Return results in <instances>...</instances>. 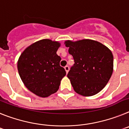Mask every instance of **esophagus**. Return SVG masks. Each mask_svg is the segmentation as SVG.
Masks as SVG:
<instances>
[{
  "label": "esophagus",
  "instance_id": "esophagus-1",
  "mask_svg": "<svg viewBox=\"0 0 129 129\" xmlns=\"http://www.w3.org/2000/svg\"><path fill=\"white\" fill-rule=\"evenodd\" d=\"M64 69H65V70H66V73H68L69 72V66H66V67H65V68H64Z\"/></svg>",
  "mask_w": 129,
  "mask_h": 129
}]
</instances>
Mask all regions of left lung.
<instances>
[{
	"label": "left lung",
	"instance_id": "1",
	"mask_svg": "<svg viewBox=\"0 0 129 129\" xmlns=\"http://www.w3.org/2000/svg\"><path fill=\"white\" fill-rule=\"evenodd\" d=\"M75 64L68 77L76 93L89 97L98 93L109 81L114 70V58L106 46L95 40H67Z\"/></svg>",
	"mask_w": 129,
	"mask_h": 129
}]
</instances>
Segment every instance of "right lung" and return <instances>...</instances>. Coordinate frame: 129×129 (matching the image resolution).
Listing matches in <instances>:
<instances>
[{"mask_svg":"<svg viewBox=\"0 0 129 129\" xmlns=\"http://www.w3.org/2000/svg\"><path fill=\"white\" fill-rule=\"evenodd\" d=\"M61 44L49 39L38 41L21 53L17 69L21 80L29 91L40 97H47L56 92L66 76L60 66L61 58L56 54Z\"/></svg>","mask_w":129,"mask_h":129,"instance_id":"1","label":"right lung"}]
</instances>
